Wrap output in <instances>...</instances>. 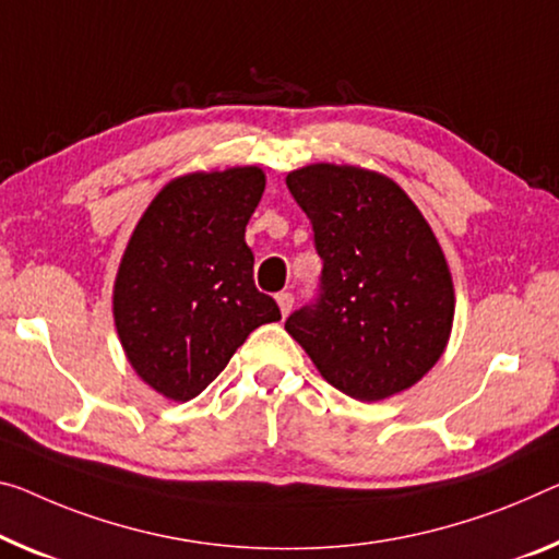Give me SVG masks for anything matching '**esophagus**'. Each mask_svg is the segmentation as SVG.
Here are the masks:
<instances>
[{"mask_svg": "<svg viewBox=\"0 0 559 559\" xmlns=\"http://www.w3.org/2000/svg\"><path fill=\"white\" fill-rule=\"evenodd\" d=\"M277 305H280L282 317H287L292 312V305H295V297H292V292H280Z\"/></svg>", "mask_w": 559, "mask_h": 559, "instance_id": "1", "label": "esophagus"}]
</instances>
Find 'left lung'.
<instances>
[{
	"mask_svg": "<svg viewBox=\"0 0 559 559\" xmlns=\"http://www.w3.org/2000/svg\"><path fill=\"white\" fill-rule=\"evenodd\" d=\"M287 187L312 222L320 295L285 322L332 388L359 402L423 380L448 347L452 274L432 227L380 171L309 165Z\"/></svg>",
	"mask_w": 559,
	"mask_h": 559,
	"instance_id": "left-lung-1",
	"label": "left lung"
}]
</instances>
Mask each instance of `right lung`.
I'll list each match as a JSON object with an SVG mask.
<instances>
[{
  "label": "right lung",
  "mask_w": 559,
  "mask_h": 559,
  "mask_svg": "<svg viewBox=\"0 0 559 559\" xmlns=\"http://www.w3.org/2000/svg\"><path fill=\"white\" fill-rule=\"evenodd\" d=\"M264 171L231 167L171 179L136 222L111 312L134 372L167 400L200 394L260 324L282 320L254 287L245 229Z\"/></svg>",
  "instance_id": "obj_1"
}]
</instances>
